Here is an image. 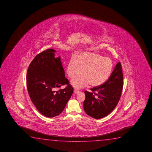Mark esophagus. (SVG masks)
<instances>
[{
	"instance_id": "esophagus-1",
	"label": "esophagus",
	"mask_w": 152,
	"mask_h": 152,
	"mask_svg": "<svg viewBox=\"0 0 152 152\" xmlns=\"http://www.w3.org/2000/svg\"><path fill=\"white\" fill-rule=\"evenodd\" d=\"M74 93L75 94H78L79 93V91H78V90H76V89H75L74 91Z\"/></svg>"
}]
</instances>
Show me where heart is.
<instances>
[{
    "instance_id": "obj_1",
    "label": "heart",
    "mask_w": 152,
    "mask_h": 152,
    "mask_svg": "<svg viewBox=\"0 0 152 152\" xmlns=\"http://www.w3.org/2000/svg\"><path fill=\"white\" fill-rule=\"evenodd\" d=\"M113 68L112 60L94 53H83L68 62L66 72L70 78L75 77L71 84L75 88L80 89L88 86L97 87L104 84L110 77Z\"/></svg>"
}]
</instances>
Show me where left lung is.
I'll return each instance as SVG.
<instances>
[{
	"mask_svg": "<svg viewBox=\"0 0 152 152\" xmlns=\"http://www.w3.org/2000/svg\"><path fill=\"white\" fill-rule=\"evenodd\" d=\"M123 76L121 64L117 63L107 82L100 86L85 91L84 109L86 113L95 119H101L112 112L121 97Z\"/></svg>",
	"mask_w": 152,
	"mask_h": 152,
	"instance_id": "left-lung-1",
	"label": "left lung"
}]
</instances>
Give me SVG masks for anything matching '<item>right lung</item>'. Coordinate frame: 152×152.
<instances>
[{
    "label": "right lung",
    "mask_w": 152,
    "mask_h": 152,
    "mask_svg": "<svg viewBox=\"0 0 152 152\" xmlns=\"http://www.w3.org/2000/svg\"><path fill=\"white\" fill-rule=\"evenodd\" d=\"M55 52L50 48L37 54L30 64L26 75L31 101L42 115L48 118L62 113L74 91L65 76L61 57H55ZM65 84L66 88L58 90Z\"/></svg>",
    "instance_id": "right-lung-1"
}]
</instances>
